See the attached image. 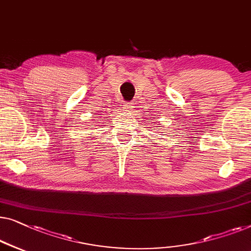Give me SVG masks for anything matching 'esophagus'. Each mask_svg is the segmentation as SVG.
<instances>
[{"label": "esophagus", "instance_id": "1", "mask_svg": "<svg viewBox=\"0 0 251 251\" xmlns=\"http://www.w3.org/2000/svg\"><path fill=\"white\" fill-rule=\"evenodd\" d=\"M124 111H132L133 110V104L130 102H127V103L124 104Z\"/></svg>", "mask_w": 251, "mask_h": 251}]
</instances>
